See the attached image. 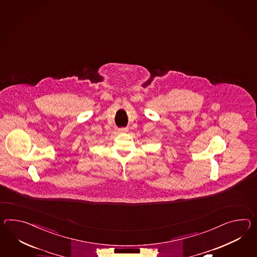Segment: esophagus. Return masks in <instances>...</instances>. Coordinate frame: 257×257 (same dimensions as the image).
<instances>
[{"instance_id":"esophagus-1","label":"esophagus","mask_w":257,"mask_h":257,"mask_svg":"<svg viewBox=\"0 0 257 257\" xmlns=\"http://www.w3.org/2000/svg\"><path fill=\"white\" fill-rule=\"evenodd\" d=\"M119 133H124V132H126L125 128H119Z\"/></svg>"}]
</instances>
